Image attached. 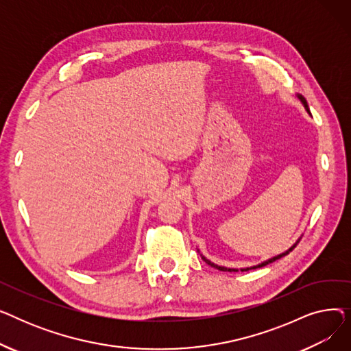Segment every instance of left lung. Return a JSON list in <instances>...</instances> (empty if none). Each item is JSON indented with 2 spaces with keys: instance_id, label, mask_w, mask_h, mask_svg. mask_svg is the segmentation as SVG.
<instances>
[{
  "instance_id": "left-lung-1",
  "label": "left lung",
  "mask_w": 351,
  "mask_h": 351,
  "mask_svg": "<svg viewBox=\"0 0 351 351\" xmlns=\"http://www.w3.org/2000/svg\"><path fill=\"white\" fill-rule=\"evenodd\" d=\"M298 98L300 99V102L303 104V106H304V109L307 110V112L310 114V109H308V105H307V101L304 99V97H302V95H298ZM311 115V114H310ZM302 239V237H300ZM300 239L299 241L294 243L290 249H287L285 253H280V254H278V256H274V257H271V259H269V261H266V262H263V263H261V265H256V266H252V267H246V269H241L242 271H246V270H250V269H257V267H263V266H266V265H269V263H273L274 261H278V259H280V257H283V256H286V254H289L294 247L298 246V243L300 242ZM202 256V254H200ZM202 259H204V262H206L209 266H212V267H215V269H217V270H222V271H237V269H230V267H223V266H217V265H215L213 262H210L209 259H206L205 256H202Z\"/></svg>"
}]
</instances>
